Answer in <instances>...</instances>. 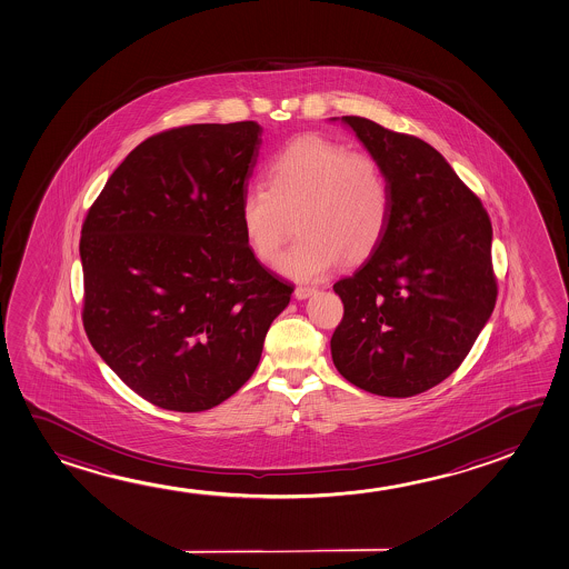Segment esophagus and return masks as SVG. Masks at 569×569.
<instances>
[{
	"mask_svg": "<svg viewBox=\"0 0 569 569\" xmlns=\"http://www.w3.org/2000/svg\"><path fill=\"white\" fill-rule=\"evenodd\" d=\"M315 288H309V286H297L296 291H293V296L296 299H307L309 296H313Z\"/></svg>",
	"mask_w": 569,
	"mask_h": 569,
	"instance_id": "34e87169",
	"label": "esophagus"
}]
</instances>
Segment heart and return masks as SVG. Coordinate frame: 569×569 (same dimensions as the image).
Listing matches in <instances>:
<instances>
[{
    "mask_svg": "<svg viewBox=\"0 0 569 569\" xmlns=\"http://www.w3.org/2000/svg\"><path fill=\"white\" fill-rule=\"evenodd\" d=\"M266 178L242 193L240 227L256 258L273 263L296 217L299 239L280 260L289 278L321 280L342 256L362 262L386 239L391 188L376 158L306 134L273 154Z\"/></svg>",
    "mask_w": 569,
    "mask_h": 569,
    "instance_id": "heart-1",
    "label": "heart"
}]
</instances>
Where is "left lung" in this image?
<instances>
[{"mask_svg": "<svg viewBox=\"0 0 569 569\" xmlns=\"http://www.w3.org/2000/svg\"><path fill=\"white\" fill-rule=\"evenodd\" d=\"M342 121L388 173L391 221L378 250L332 288L345 303L332 362L363 391L417 396L458 370L493 313V229L429 142L363 117Z\"/></svg>", "mask_w": 569, "mask_h": 569, "instance_id": "1", "label": "left lung"}]
</instances>
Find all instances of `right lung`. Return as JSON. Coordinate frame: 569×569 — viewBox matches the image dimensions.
I'll use <instances>...</instances> for the list:
<instances>
[{
  "label": "right lung",
  "instance_id": "add662e5",
  "mask_svg": "<svg viewBox=\"0 0 569 569\" xmlns=\"http://www.w3.org/2000/svg\"><path fill=\"white\" fill-rule=\"evenodd\" d=\"M260 137L256 121L152 134L86 214L83 329L160 409L207 411L234 396L293 293L256 260L240 227Z\"/></svg>",
  "mask_w": 569,
  "mask_h": 569
}]
</instances>
